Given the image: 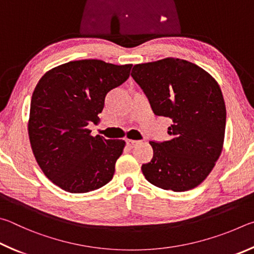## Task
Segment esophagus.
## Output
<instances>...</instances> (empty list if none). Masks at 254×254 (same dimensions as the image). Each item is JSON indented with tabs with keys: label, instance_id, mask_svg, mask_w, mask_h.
<instances>
[{
	"label": "esophagus",
	"instance_id": "esophagus-1",
	"mask_svg": "<svg viewBox=\"0 0 254 254\" xmlns=\"http://www.w3.org/2000/svg\"><path fill=\"white\" fill-rule=\"evenodd\" d=\"M126 144H127V146H128V147H130V148H132V147H134V146H135L136 144H138V140H132V139H127V140H126Z\"/></svg>",
	"mask_w": 254,
	"mask_h": 254
}]
</instances>
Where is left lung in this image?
Returning <instances> with one entry per match:
<instances>
[{"instance_id":"left-lung-1","label":"left lung","mask_w":254,"mask_h":254,"mask_svg":"<svg viewBox=\"0 0 254 254\" xmlns=\"http://www.w3.org/2000/svg\"><path fill=\"white\" fill-rule=\"evenodd\" d=\"M131 77L154 114L173 120L170 140L149 141L154 155L141 165L145 179L174 192L196 188L223 147L226 109L219 83L198 65L175 58L136 64Z\"/></svg>"}]
</instances>
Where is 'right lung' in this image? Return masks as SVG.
I'll return each instance as SVG.
<instances>
[{"label": "right lung", "instance_id": "obj_1", "mask_svg": "<svg viewBox=\"0 0 254 254\" xmlns=\"http://www.w3.org/2000/svg\"><path fill=\"white\" fill-rule=\"evenodd\" d=\"M131 64L70 61L43 75L30 107L29 138L40 168L69 193H87L113 180L125 141L90 135L107 93L129 78Z\"/></svg>", "mask_w": 254, "mask_h": 254}]
</instances>
